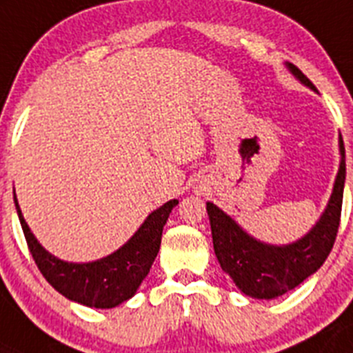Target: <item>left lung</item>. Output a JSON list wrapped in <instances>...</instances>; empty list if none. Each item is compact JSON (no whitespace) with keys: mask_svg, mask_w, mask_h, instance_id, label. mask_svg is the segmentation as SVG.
Returning a JSON list of instances; mask_svg holds the SVG:
<instances>
[{"mask_svg":"<svg viewBox=\"0 0 353 353\" xmlns=\"http://www.w3.org/2000/svg\"><path fill=\"white\" fill-rule=\"evenodd\" d=\"M285 68L296 80L316 90L312 82L296 65L285 62ZM339 170L336 174L332 194L323 214L305 236L289 245H268L255 239L237 225L227 212L207 201L214 254L219 266L230 275L234 284L246 296L273 300L300 285L305 279L323 266L337 236L341 218L343 189H345L346 164L345 146L339 135Z\"/></svg>","mask_w":353,"mask_h":353,"instance_id":"1","label":"left lung"}]
</instances>
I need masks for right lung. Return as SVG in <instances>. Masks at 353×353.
<instances>
[{
  "mask_svg": "<svg viewBox=\"0 0 353 353\" xmlns=\"http://www.w3.org/2000/svg\"><path fill=\"white\" fill-rule=\"evenodd\" d=\"M14 203L30 254L44 279L71 302L94 309H112L130 300L150 273L161 248L162 228L173 207L179 205V200H170L153 210L121 248L92 263H68L50 254L33 236L28 223L23 218L16 191Z\"/></svg>",
  "mask_w": 353,
  "mask_h": 353,
  "instance_id": "1",
  "label": "right lung"
}]
</instances>
